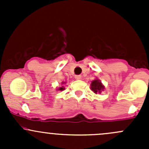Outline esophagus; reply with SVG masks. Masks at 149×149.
<instances>
[{
  "instance_id": "esophagus-1",
  "label": "esophagus",
  "mask_w": 149,
  "mask_h": 149,
  "mask_svg": "<svg viewBox=\"0 0 149 149\" xmlns=\"http://www.w3.org/2000/svg\"><path fill=\"white\" fill-rule=\"evenodd\" d=\"M81 75H76V76H75V79H76V80H79V79H81Z\"/></svg>"
}]
</instances>
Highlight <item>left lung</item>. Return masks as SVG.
<instances>
[{"instance_id":"obj_1","label":"left lung","mask_w":149,"mask_h":149,"mask_svg":"<svg viewBox=\"0 0 149 149\" xmlns=\"http://www.w3.org/2000/svg\"><path fill=\"white\" fill-rule=\"evenodd\" d=\"M91 88L95 94H97V93L102 92V91H103L104 88V86L102 84L100 80L96 79V80H94L91 82Z\"/></svg>"}]
</instances>
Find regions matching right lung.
Wrapping results in <instances>:
<instances>
[{
    "label": "right lung",
    "instance_id": "right-lung-1",
    "mask_svg": "<svg viewBox=\"0 0 149 149\" xmlns=\"http://www.w3.org/2000/svg\"><path fill=\"white\" fill-rule=\"evenodd\" d=\"M63 89H64L63 87H61V88H59V89H58V90H61V91H63Z\"/></svg>",
    "mask_w": 149,
    "mask_h": 149
}]
</instances>
